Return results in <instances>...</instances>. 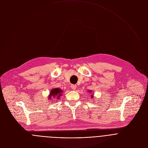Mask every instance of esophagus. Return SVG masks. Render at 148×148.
<instances>
[{
	"label": "esophagus",
	"mask_w": 148,
	"mask_h": 148,
	"mask_svg": "<svg viewBox=\"0 0 148 148\" xmlns=\"http://www.w3.org/2000/svg\"><path fill=\"white\" fill-rule=\"evenodd\" d=\"M71 88L73 89V90H75L76 88V85H71Z\"/></svg>",
	"instance_id": "esophagus-1"
}]
</instances>
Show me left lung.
Segmentation results:
<instances>
[{
    "mask_svg": "<svg viewBox=\"0 0 148 148\" xmlns=\"http://www.w3.org/2000/svg\"><path fill=\"white\" fill-rule=\"evenodd\" d=\"M89 92L91 93V92H92V91H91V90H89ZM91 97H92V98H93V95H92V96H91Z\"/></svg>",
    "mask_w": 148,
    "mask_h": 148,
    "instance_id": "8db88e82",
    "label": "left lung"
}]
</instances>
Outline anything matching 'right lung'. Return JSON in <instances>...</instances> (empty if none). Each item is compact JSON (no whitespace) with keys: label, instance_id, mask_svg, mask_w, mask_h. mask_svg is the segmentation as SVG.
<instances>
[{"label":"right lung","instance_id":"add662e5","mask_svg":"<svg viewBox=\"0 0 148 148\" xmlns=\"http://www.w3.org/2000/svg\"><path fill=\"white\" fill-rule=\"evenodd\" d=\"M62 93H63V90L58 88L52 89L51 90L50 93H49V97H48L49 102H51L50 101H53V100L57 101L58 99H59L60 97L62 96Z\"/></svg>","mask_w":148,"mask_h":148}]
</instances>
